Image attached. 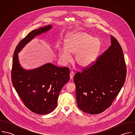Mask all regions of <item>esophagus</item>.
Instances as JSON below:
<instances>
[{
	"mask_svg": "<svg viewBox=\"0 0 135 135\" xmlns=\"http://www.w3.org/2000/svg\"><path fill=\"white\" fill-rule=\"evenodd\" d=\"M74 75V73L73 71H71L70 72V79L71 80L73 78Z\"/></svg>",
	"mask_w": 135,
	"mask_h": 135,
	"instance_id": "esophagus-1",
	"label": "esophagus"
}]
</instances>
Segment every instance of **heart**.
<instances>
[{
    "label": "heart",
    "instance_id": "obj_1",
    "mask_svg": "<svg viewBox=\"0 0 135 135\" xmlns=\"http://www.w3.org/2000/svg\"><path fill=\"white\" fill-rule=\"evenodd\" d=\"M65 47L59 50V57L66 63L71 59L70 54H76L75 61L82 68L91 66L96 59L100 48L99 39L86 32H78L70 36L65 41Z\"/></svg>",
    "mask_w": 135,
    "mask_h": 135
}]
</instances>
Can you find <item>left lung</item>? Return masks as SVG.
<instances>
[{"mask_svg": "<svg viewBox=\"0 0 135 135\" xmlns=\"http://www.w3.org/2000/svg\"><path fill=\"white\" fill-rule=\"evenodd\" d=\"M111 45L93 64L74 76L78 108L99 114L110 107L125 81L126 65L122 48L111 35Z\"/></svg>", "mask_w": 135, "mask_h": 135, "instance_id": "8db88e82", "label": "left lung"}]
</instances>
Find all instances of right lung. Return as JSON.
Masks as SVG:
<instances>
[{
	"label": "right lung",
	"mask_w": 135,
	"mask_h": 135,
	"mask_svg": "<svg viewBox=\"0 0 135 135\" xmlns=\"http://www.w3.org/2000/svg\"><path fill=\"white\" fill-rule=\"evenodd\" d=\"M51 27L47 25L30 32L17 46L12 60L13 87L24 104L32 112L41 115L48 114L56 108L59 93L70 80V71L69 68L51 63L31 71L24 70L19 64L17 54L32 39Z\"/></svg>",
	"instance_id": "obj_1"
}]
</instances>
